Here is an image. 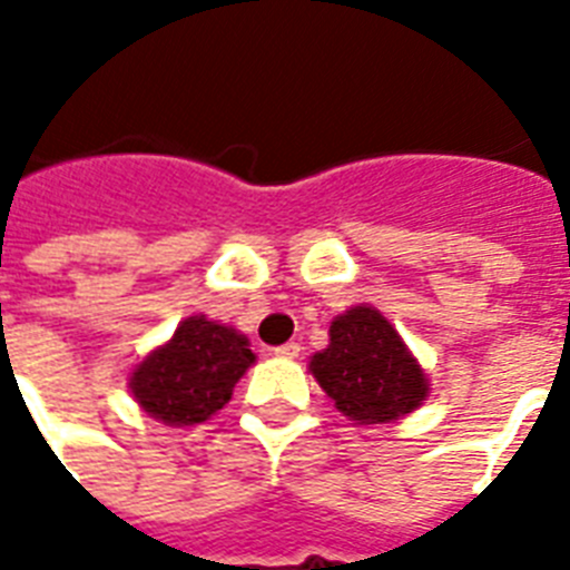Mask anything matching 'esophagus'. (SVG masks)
Instances as JSON below:
<instances>
[{
    "instance_id": "34e87169",
    "label": "esophagus",
    "mask_w": 570,
    "mask_h": 570,
    "mask_svg": "<svg viewBox=\"0 0 570 570\" xmlns=\"http://www.w3.org/2000/svg\"><path fill=\"white\" fill-rule=\"evenodd\" d=\"M298 352H302V346H298V343H284V346L272 348V355H275V357H286V361H293V357H298Z\"/></svg>"
}]
</instances>
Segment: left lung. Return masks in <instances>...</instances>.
<instances>
[{
  "mask_svg": "<svg viewBox=\"0 0 570 570\" xmlns=\"http://www.w3.org/2000/svg\"><path fill=\"white\" fill-rule=\"evenodd\" d=\"M328 348L311 357V373L334 407L361 425L393 423L429 396V379L399 331L375 307L357 304L331 322Z\"/></svg>",
  "mask_w": 570,
  "mask_h": 570,
  "instance_id": "left-lung-1",
  "label": "left lung"
}]
</instances>
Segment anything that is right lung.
Returning a JSON list of instances; mask_svg holds the SVG:
<instances>
[{"label":"right lung","mask_w":570,"mask_h":570,"mask_svg":"<svg viewBox=\"0 0 570 570\" xmlns=\"http://www.w3.org/2000/svg\"><path fill=\"white\" fill-rule=\"evenodd\" d=\"M248 346L236 328L189 316L132 370L129 390L141 411L165 425L204 423L230 402L236 381L257 361Z\"/></svg>","instance_id":"1"}]
</instances>
